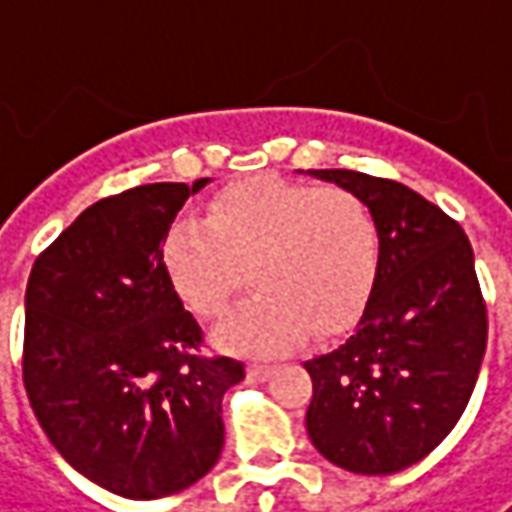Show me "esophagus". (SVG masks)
Instances as JSON below:
<instances>
[{"label": "esophagus", "mask_w": 512, "mask_h": 512, "mask_svg": "<svg viewBox=\"0 0 512 512\" xmlns=\"http://www.w3.org/2000/svg\"><path fill=\"white\" fill-rule=\"evenodd\" d=\"M272 372H275V364H257V361L255 364H249V378H252V381H266Z\"/></svg>", "instance_id": "esophagus-1"}]
</instances>
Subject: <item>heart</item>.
<instances>
[{
  "instance_id": "heart-1",
  "label": "heart",
  "mask_w": 512,
  "mask_h": 512,
  "mask_svg": "<svg viewBox=\"0 0 512 512\" xmlns=\"http://www.w3.org/2000/svg\"><path fill=\"white\" fill-rule=\"evenodd\" d=\"M378 255V223L358 194L275 174L223 189L206 220H177L163 243L177 295L209 321L229 312L249 269L257 295L220 329L243 352L286 349L309 326L344 329L369 298Z\"/></svg>"
}]
</instances>
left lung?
<instances>
[{"mask_svg": "<svg viewBox=\"0 0 512 512\" xmlns=\"http://www.w3.org/2000/svg\"><path fill=\"white\" fill-rule=\"evenodd\" d=\"M358 194L378 223V272L344 344L306 361V433L323 458L389 476L430 456L473 395L487 349V306L473 246L453 217L395 180L309 171Z\"/></svg>", "mask_w": 512, "mask_h": 512, "instance_id": "1", "label": "left lung"}]
</instances>
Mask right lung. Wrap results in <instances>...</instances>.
Returning a JSON list of instances; mask_svg holds the SVG:
<instances>
[{"mask_svg":"<svg viewBox=\"0 0 512 512\" xmlns=\"http://www.w3.org/2000/svg\"><path fill=\"white\" fill-rule=\"evenodd\" d=\"M209 177L151 183L88 206L36 257L22 378L77 473L123 499H163L223 450V395L243 364L203 355L163 263L177 212Z\"/></svg>","mask_w":512,"mask_h":512,"instance_id":"1","label":"right lung"}]
</instances>
